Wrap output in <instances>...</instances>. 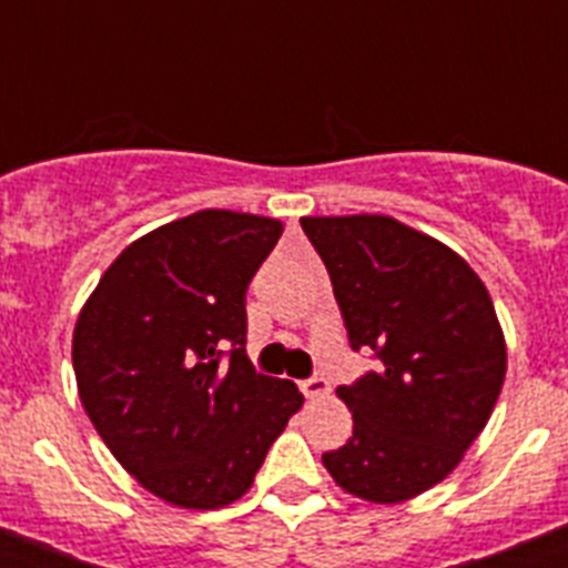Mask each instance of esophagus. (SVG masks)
<instances>
[{"label":"esophagus","mask_w":568,"mask_h":568,"mask_svg":"<svg viewBox=\"0 0 568 568\" xmlns=\"http://www.w3.org/2000/svg\"><path fill=\"white\" fill-rule=\"evenodd\" d=\"M301 393L307 395L310 400L327 398V395H329V381L321 378V375H313V378L301 381Z\"/></svg>","instance_id":"esophagus-1"}]
</instances>
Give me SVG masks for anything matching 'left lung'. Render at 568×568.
Returning a JSON list of instances; mask_svg holds the SVG:
<instances>
[{"label":"left lung","instance_id":"left-lung-1","mask_svg":"<svg viewBox=\"0 0 568 568\" xmlns=\"http://www.w3.org/2000/svg\"><path fill=\"white\" fill-rule=\"evenodd\" d=\"M353 349L381 361L338 398L353 438L324 453L344 491L400 504L460 464L489 420L506 341L478 273L433 235L389 215H304Z\"/></svg>","mask_w":568,"mask_h":568}]
</instances>
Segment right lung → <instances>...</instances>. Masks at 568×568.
Wrapping results in <instances>:
<instances>
[{"mask_svg":"<svg viewBox=\"0 0 568 568\" xmlns=\"http://www.w3.org/2000/svg\"><path fill=\"white\" fill-rule=\"evenodd\" d=\"M284 224L199 210L135 239L104 270L73 329L79 398L115 460L155 498L222 509L253 486L304 404L255 373L247 287Z\"/></svg>","mask_w":568,"mask_h":568,"instance_id":"obj_1","label":"right lung"}]
</instances>
